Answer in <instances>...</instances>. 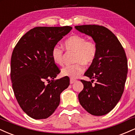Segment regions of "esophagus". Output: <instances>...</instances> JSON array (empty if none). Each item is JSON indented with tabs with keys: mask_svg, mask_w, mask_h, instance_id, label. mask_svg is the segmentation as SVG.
<instances>
[{
	"mask_svg": "<svg viewBox=\"0 0 135 135\" xmlns=\"http://www.w3.org/2000/svg\"><path fill=\"white\" fill-rule=\"evenodd\" d=\"M75 81H76V80H75V79H71L70 80V83L71 84H72L75 83Z\"/></svg>",
	"mask_w": 135,
	"mask_h": 135,
	"instance_id": "1",
	"label": "esophagus"
}]
</instances>
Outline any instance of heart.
<instances>
[{"instance_id": "obj_1", "label": "heart", "mask_w": 135, "mask_h": 135, "mask_svg": "<svg viewBox=\"0 0 135 135\" xmlns=\"http://www.w3.org/2000/svg\"><path fill=\"white\" fill-rule=\"evenodd\" d=\"M64 47L66 50L75 52V62L72 65H66L61 69L63 76L76 79L84 71V66L93 62L97 53V46L93 41H86L84 37L79 35L70 36L65 41ZM51 56L53 61L57 65H62L63 62V50L59 46L52 48Z\"/></svg>"}]
</instances>
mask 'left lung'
<instances>
[{
    "instance_id": "1",
    "label": "left lung",
    "mask_w": 135,
    "mask_h": 135,
    "mask_svg": "<svg viewBox=\"0 0 135 135\" xmlns=\"http://www.w3.org/2000/svg\"><path fill=\"white\" fill-rule=\"evenodd\" d=\"M75 28L92 37L97 46V53L85 76L90 81L81 80L84 85L78 98L81 106L91 115L108 114L117 104L123 93L128 74V61L118 38L102 26H75ZM97 83L93 86L94 79Z\"/></svg>"
}]
</instances>
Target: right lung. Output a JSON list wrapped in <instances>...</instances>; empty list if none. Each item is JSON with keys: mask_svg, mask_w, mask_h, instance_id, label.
I'll use <instances>...</instances> for the list:
<instances>
[{"mask_svg": "<svg viewBox=\"0 0 135 135\" xmlns=\"http://www.w3.org/2000/svg\"><path fill=\"white\" fill-rule=\"evenodd\" d=\"M72 29L69 26L33 28L14 49L11 60L14 93L20 107L32 118L42 119L51 115L60 104V94L69 87L68 77L54 80L60 71L51 52ZM46 80L50 81L47 85Z\"/></svg>", "mask_w": 135, "mask_h": 135, "instance_id": "1", "label": "right lung"}]
</instances>
